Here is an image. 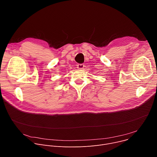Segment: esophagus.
<instances>
[{"label":"esophagus","instance_id":"1","mask_svg":"<svg viewBox=\"0 0 157 157\" xmlns=\"http://www.w3.org/2000/svg\"><path fill=\"white\" fill-rule=\"evenodd\" d=\"M77 68L78 70H83L84 68V65L83 64H78L77 65Z\"/></svg>","mask_w":157,"mask_h":157}]
</instances>
